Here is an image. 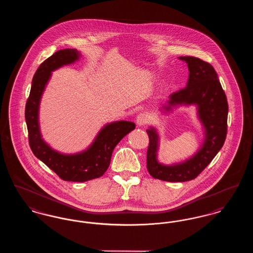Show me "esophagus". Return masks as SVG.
Wrapping results in <instances>:
<instances>
[{"mask_svg":"<svg viewBox=\"0 0 253 253\" xmlns=\"http://www.w3.org/2000/svg\"><path fill=\"white\" fill-rule=\"evenodd\" d=\"M149 122V116L146 113H140L139 115H137L136 117V123L139 126L145 125Z\"/></svg>","mask_w":253,"mask_h":253,"instance_id":"34e87169","label":"esophagus"}]
</instances>
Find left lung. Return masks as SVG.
Wrapping results in <instances>:
<instances>
[{
  "instance_id": "1",
  "label": "left lung",
  "mask_w": 253,
  "mask_h": 253,
  "mask_svg": "<svg viewBox=\"0 0 253 253\" xmlns=\"http://www.w3.org/2000/svg\"><path fill=\"white\" fill-rule=\"evenodd\" d=\"M189 67L187 86L169 95V106L195 104L206 132V139L198 153L189 160L166 166L157 162L158 136L154 128L148 129L147 169L157 179L169 182H185L196 178L211 162L226 140L228 132L229 105L227 96L218 80L214 68L209 62L195 57H180Z\"/></svg>"
}]
</instances>
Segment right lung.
Listing matches in <instances>:
<instances>
[{
    "label": "right lung",
    "instance_id": "right-lung-1",
    "mask_svg": "<svg viewBox=\"0 0 253 253\" xmlns=\"http://www.w3.org/2000/svg\"><path fill=\"white\" fill-rule=\"evenodd\" d=\"M79 57L80 53L76 49H62L44 60L33 77L25 104L28 140L33 154L62 180L72 182H85L102 176L110 165L115 147L135 128V124L131 121L113 122L99 132L89 149L72 156L61 155L42 140L39 128V105L51 72L72 63Z\"/></svg>",
    "mask_w": 253,
    "mask_h": 253
}]
</instances>
